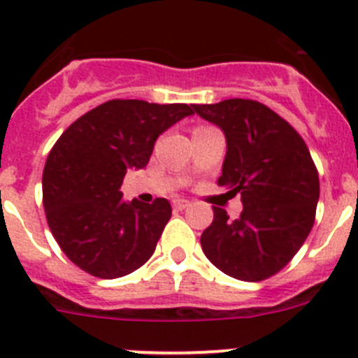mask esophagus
Masks as SVG:
<instances>
[{"label":"esophagus","instance_id":"obj_1","mask_svg":"<svg viewBox=\"0 0 358 358\" xmlns=\"http://www.w3.org/2000/svg\"><path fill=\"white\" fill-rule=\"evenodd\" d=\"M172 206L176 210H185V208L189 206V201H186V199H173Z\"/></svg>","mask_w":358,"mask_h":358}]
</instances>
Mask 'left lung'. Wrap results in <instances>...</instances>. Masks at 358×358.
<instances>
[{
	"label": "left lung",
	"instance_id": "left-lung-1",
	"mask_svg": "<svg viewBox=\"0 0 358 358\" xmlns=\"http://www.w3.org/2000/svg\"><path fill=\"white\" fill-rule=\"evenodd\" d=\"M226 134L218 186L240 194L243 211L229 218L213 206L201 236L202 251L224 274L262 281L280 273L314 226L319 173L299 132L278 113L249 98L194 106Z\"/></svg>",
	"mask_w": 358,
	"mask_h": 358
}]
</instances>
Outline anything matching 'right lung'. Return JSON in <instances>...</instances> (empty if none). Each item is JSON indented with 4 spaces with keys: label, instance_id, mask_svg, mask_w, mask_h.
Returning <instances> with one entry per match:
<instances>
[{
    "label": "right lung",
    "instance_id": "1",
    "mask_svg": "<svg viewBox=\"0 0 358 358\" xmlns=\"http://www.w3.org/2000/svg\"><path fill=\"white\" fill-rule=\"evenodd\" d=\"M192 113L186 103L116 98L87 110L55 141L43 170V206L53 238L77 267L113 280L154 255L170 202L127 204L120 186L129 169L148 163L157 136Z\"/></svg>",
    "mask_w": 358,
    "mask_h": 358
}]
</instances>
